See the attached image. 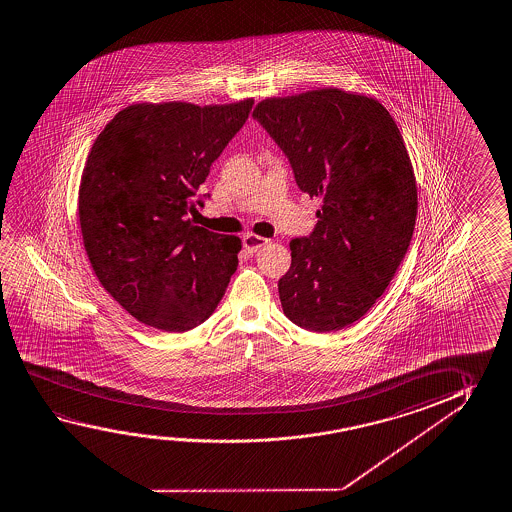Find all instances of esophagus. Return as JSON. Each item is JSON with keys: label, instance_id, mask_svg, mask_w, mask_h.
<instances>
[{"label": "esophagus", "instance_id": "obj_1", "mask_svg": "<svg viewBox=\"0 0 512 512\" xmlns=\"http://www.w3.org/2000/svg\"><path fill=\"white\" fill-rule=\"evenodd\" d=\"M268 243V239H266V237H260V235L246 234L243 237L244 250L248 253H255Z\"/></svg>", "mask_w": 512, "mask_h": 512}]
</instances>
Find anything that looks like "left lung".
Returning a JSON list of instances; mask_svg holds the SVG:
<instances>
[{
  "label": "left lung",
  "mask_w": 512,
  "mask_h": 512,
  "mask_svg": "<svg viewBox=\"0 0 512 512\" xmlns=\"http://www.w3.org/2000/svg\"><path fill=\"white\" fill-rule=\"evenodd\" d=\"M253 118L303 193L323 202L314 232L289 244L284 314L312 332L348 327L384 294L411 244L418 189L402 134L380 101L336 87L262 100Z\"/></svg>",
  "instance_id": "left-lung-1"
}]
</instances>
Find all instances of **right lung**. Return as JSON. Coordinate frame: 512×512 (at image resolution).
<instances>
[{"label": "right lung", "mask_w": 512, "mask_h": 512, "mask_svg": "<svg viewBox=\"0 0 512 512\" xmlns=\"http://www.w3.org/2000/svg\"><path fill=\"white\" fill-rule=\"evenodd\" d=\"M252 107L135 103L94 141L78 189L85 252L105 291L148 327H198L227 291L241 239L187 214Z\"/></svg>", "instance_id": "1"}]
</instances>
